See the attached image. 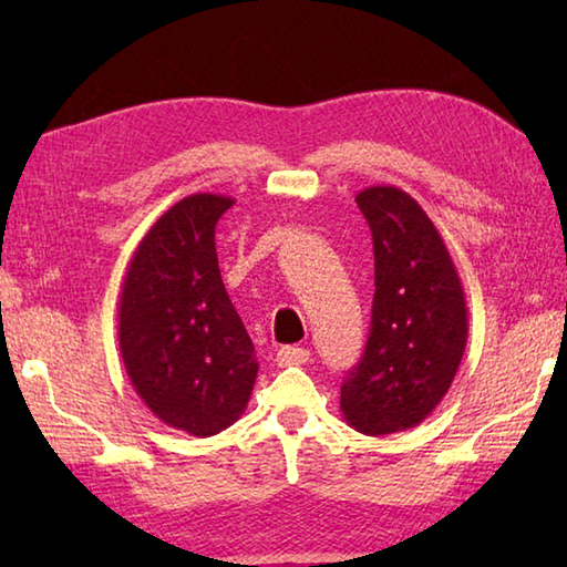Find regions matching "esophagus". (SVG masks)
Listing matches in <instances>:
<instances>
[{
    "label": "esophagus",
    "instance_id": "esophagus-1",
    "mask_svg": "<svg viewBox=\"0 0 567 567\" xmlns=\"http://www.w3.org/2000/svg\"><path fill=\"white\" fill-rule=\"evenodd\" d=\"M309 360L307 348H297V346H285L277 351V365L280 368H290V365H305Z\"/></svg>",
    "mask_w": 567,
    "mask_h": 567
}]
</instances>
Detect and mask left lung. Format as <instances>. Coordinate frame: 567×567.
<instances>
[{
    "label": "left lung",
    "instance_id": "obj_1",
    "mask_svg": "<svg viewBox=\"0 0 567 567\" xmlns=\"http://www.w3.org/2000/svg\"><path fill=\"white\" fill-rule=\"evenodd\" d=\"M355 202L372 234L375 297L341 412L355 431L384 436L419 426L449 392L467 343V305L439 228L412 195L372 185Z\"/></svg>",
    "mask_w": 567,
    "mask_h": 567
}]
</instances>
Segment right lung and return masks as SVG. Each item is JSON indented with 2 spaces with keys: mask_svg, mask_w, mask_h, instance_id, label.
<instances>
[{
  "mask_svg": "<svg viewBox=\"0 0 567 567\" xmlns=\"http://www.w3.org/2000/svg\"><path fill=\"white\" fill-rule=\"evenodd\" d=\"M231 204L209 192L173 204L134 250L118 299V351L136 394L163 424L199 439L246 412L258 375L214 246Z\"/></svg>",
  "mask_w": 567,
  "mask_h": 567,
  "instance_id": "obj_1",
  "label": "right lung"
}]
</instances>
